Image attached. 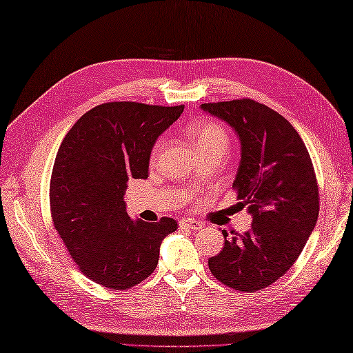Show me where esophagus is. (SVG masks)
Returning a JSON list of instances; mask_svg holds the SVG:
<instances>
[{
  "mask_svg": "<svg viewBox=\"0 0 353 353\" xmlns=\"http://www.w3.org/2000/svg\"><path fill=\"white\" fill-rule=\"evenodd\" d=\"M179 228L197 230V229L202 228V225H201V221H197L194 219H183V220H179Z\"/></svg>",
  "mask_w": 353,
  "mask_h": 353,
  "instance_id": "1",
  "label": "esophagus"
}]
</instances>
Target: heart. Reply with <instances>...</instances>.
Returning <instances> with one entry per match:
<instances>
[{
    "instance_id": "heart-1",
    "label": "heart",
    "mask_w": 353,
    "mask_h": 353,
    "mask_svg": "<svg viewBox=\"0 0 353 353\" xmlns=\"http://www.w3.org/2000/svg\"><path fill=\"white\" fill-rule=\"evenodd\" d=\"M190 136L193 142L196 143V147L201 150H208V148H221L225 150L228 148V133L225 128H223L220 124L212 123V121H205L194 124L190 128ZM161 141L156 143V147L152 150L151 157L156 159L159 156V151L161 148Z\"/></svg>"
}]
</instances>
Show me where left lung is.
Wrapping results in <instances>:
<instances>
[{
  "instance_id": "obj_1",
  "label": "left lung",
  "mask_w": 353,
  "mask_h": 353,
  "mask_svg": "<svg viewBox=\"0 0 353 353\" xmlns=\"http://www.w3.org/2000/svg\"><path fill=\"white\" fill-rule=\"evenodd\" d=\"M201 109L228 123L241 142L232 188L253 216L252 229L232 236L210 257L211 274L239 292L268 288L303 252L319 216V187L301 136L285 117L252 99L203 103Z\"/></svg>"
}]
</instances>
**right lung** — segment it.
Returning <instances> with one entry per match:
<instances>
[{
    "mask_svg": "<svg viewBox=\"0 0 353 353\" xmlns=\"http://www.w3.org/2000/svg\"><path fill=\"white\" fill-rule=\"evenodd\" d=\"M181 106L103 103L68 130L49 185L54 226L85 276L115 290L139 285L159 263L160 244L176 220L128 217V179H147L157 137L183 114Z\"/></svg>",
    "mask_w": 353,
    "mask_h": 353,
    "instance_id": "1",
    "label": "right lung"
}]
</instances>
